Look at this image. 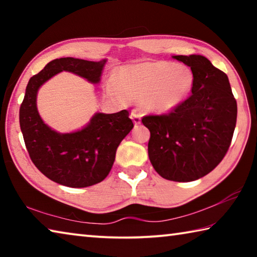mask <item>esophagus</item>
Returning a JSON list of instances; mask_svg holds the SVG:
<instances>
[{
	"label": "esophagus",
	"mask_w": 257,
	"mask_h": 257,
	"mask_svg": "<svg viewBox=\"0 0 257 257\" xmlns=\"http://www.w3.org/2000/svg\"><path fill=\"white\" fill-rule=\"evenodd\" d=\"M132 119H133L135 124H139V123H141L142 114L137 110H133L132 111Z\"/></svg>",
	"instance_id": "esophagus-1"
}]
</instances>
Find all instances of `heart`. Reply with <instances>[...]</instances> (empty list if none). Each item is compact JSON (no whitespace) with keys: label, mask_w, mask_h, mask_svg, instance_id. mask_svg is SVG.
Wrapping results in <instances>:
<instances>
[{"label":"heart","mask_w":257,"mask_h":257,"mask_svg":"<svg viewBox=\"0 0 257 257\" xmlns=\"http://www.w3.org/2000/svg\"><path fill=\"white\" fill-rule=\"evenodd\" d=\"M120 87L111 82L110 90L120 98L142 102L147 111L170 112L185 101L194 87L188 68L171 62H147L124 68L119 73Z\"/></svg>","instance_id":"obj_1"}]
</instances>
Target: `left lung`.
<instances>
[{
  "instance_id": "1",
  "label": "left lung",
  "mask_w": 257,
  "mask_h": 257,
  "mask_svg": "<svg viewBox=\"0 0 257 257\" xmlns=\"http://www.w3.org/2000/svg\"><path fill=\"white\" fill-rule=\"evenodd\" d=\"M190 67V96L165 114H147L149 156L155 171L167 180L199 179L217 167L231 144L237 102L228 76L202 55H176Z\"/></svg>"
}]
</instances>
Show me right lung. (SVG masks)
<instances>
[{"label":"right lung","instance_id":"obj_1","mask_svg":"<svg viewBox=\"0 0 257 257\" xmlns=\"http://www.w3.org/2000/svg\"><path fill=\"white\" fill-rule=\"evenodd\" d=\"M105 60L93 62L75 58L51 61L33 76L26 88L19 111L26 149L38 170L60 185L84 188L103 181L111 171L116 149L134 127L129 111L112 114L96 113L79 132L59 134L43 122L36 95L46 80L61 71H70L90 82L99 81Z\"/></svg>","mask_w":257,"mask_h":257}]
</instances>
